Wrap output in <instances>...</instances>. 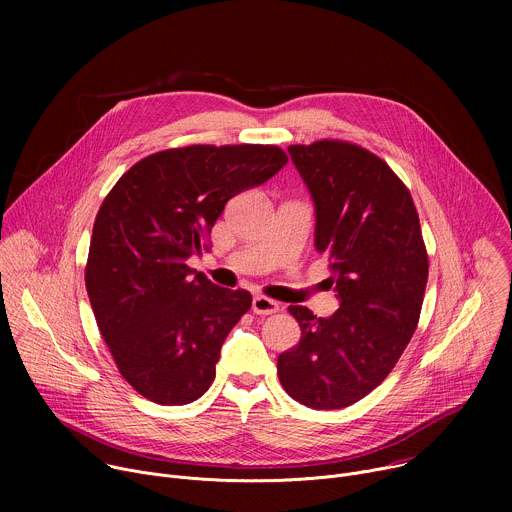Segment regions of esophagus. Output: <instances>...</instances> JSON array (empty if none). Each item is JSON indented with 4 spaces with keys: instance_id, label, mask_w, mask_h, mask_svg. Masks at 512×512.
I'll list each match as a JSON object with an SVG mask.
<instances>
[{
    "instance_id": "1",
    "label": "esophagus",
    "mask_w": 512,
    "mask_h": 512,
    "mask_svg": "<svg viewBox=\"0 0 512 512\" xmlns=\"http://www.w3.org/2000/svg\"><path fill=\"white\" fill-rule=\"evenodd\" d=\"M251 310L255 314H261V316H269V314H275L279 310V304L265 298V296H255L253 302H251Z\"/></svg>"
}]
</instances>
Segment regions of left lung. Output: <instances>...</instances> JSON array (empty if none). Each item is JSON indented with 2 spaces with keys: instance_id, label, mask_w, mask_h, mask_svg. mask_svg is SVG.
<instances>
[{
  "instance_id": "left-lung-1",
  "label": "left lung",
  "mask_w": 512,
  "mask_h": 512,
  "mask_svg": "<svg viewBox=\"0 0 512 512\" xmlns=\"http://www.w3.org/2000/svg\"><path fill=\"white\" fill-rule=\"evenodd\" d=\"M316 212L314 247L330 259L340 308L318 318L289 306L300 342L279 354L289 397L342 409L379 387L409 344L427 283V253L413 198L395 172L354 143L289 145Z\"/></svg>"
}]
</instances>
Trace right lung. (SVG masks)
Instances as JSON below:
<instances>
[{
    "label": "right lung",
    "mask_w": 512,
    "mask_h": 512,
    "mask_svg": "<svg viewBox=\"0 0 512 512\" xmlns=\"http://www.w3.org/2000/svg\"><path fill=\"white\" fill-rule=\"evenodd\" d=\"M277 145H188L129 168L95 218L85 271L97 326L145 399L186 405L208 391L245 289L218 287L186 259L208 249L225 204L275 176Z\"/></svg>",
    "instance_id": "add662e5"
}]
</instances>
